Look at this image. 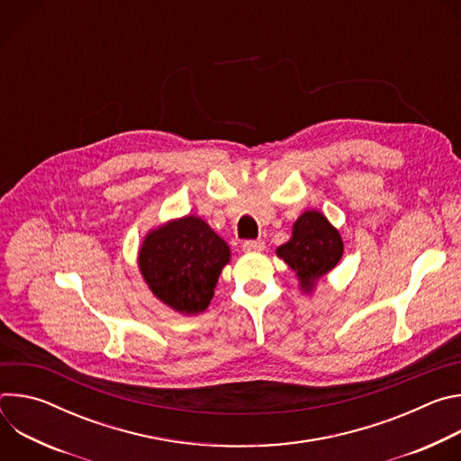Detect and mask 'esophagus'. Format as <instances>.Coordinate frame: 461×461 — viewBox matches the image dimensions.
<instances>
[{"label": "esophagus", "mask_w": 461, "mask_h": 461, "mask_svg": "<svg viewBox=\"0 0 461 461\" xmlns=\"http://www.w3.org/2000/svg\"><path fill=\"white\" fill-rule=\"evenodd\" d=\"M265 248H267V244L262 242V240H244L242 242V249L246 253H258V251H262Z\"/></svg>", "instance_id": "1"}]
</instances>
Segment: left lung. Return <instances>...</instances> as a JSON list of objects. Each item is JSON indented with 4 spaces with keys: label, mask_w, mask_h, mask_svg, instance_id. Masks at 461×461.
<instances>
[{
    "label": "left lung",
    "mask_w": 461,
    "mask_h": 461,
    "mask_svg": "<svg viewBox=\"0 0 461 461\" xmlns=\"http://www.w3.org/2000/svg\"><path fill=\"white\" fill-rule=\"evenodd\" d=\"M338 228L317 210H306L292 226V239L276 253L294 270L303 294L312 295L317 283L330 274L343 257Z\"/></svg>",
    "instance_id": "8db88e82"
}]
</instances>
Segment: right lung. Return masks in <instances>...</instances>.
I'll use <instances>...</instances> for the list:
<instances>
[{"mask_svg": "<svg viewBox=\"0 0 461 461\" xmlns=\"http://www.w3.org/2000/svg\"><path fill=\"white\" fill-rule=\"evenodd\" d=\"M231 249L196 215L149 230L139 249V270L151 294L182 315L204 312Z\"/></svg>", "mask_w": 461, "mask_h": 461, "instance_id": "right-lung-1", "label": "right lung"}]
</instances>
